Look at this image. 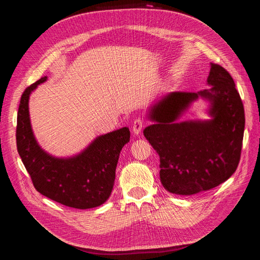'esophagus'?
Segmentation results:
<instances>
[{
  "instance_id": "34e87169",
  "label": "esophagus",
  "mask_w": 260,
  "mask_h": 260,
  "mask_svg": "<svg viewBox=\"0 0 260 260\" xmlns=\"http://www.w3.org/2000/svg\"><path fill=\"white\" fill-rule=\"evenodd\" d=\"M144 127V123H143V120L141 119V118H137V119L133 121V124H132V132L133 135L135 136H139L141 131H142Z\"/></svg>"
}]
</instances>
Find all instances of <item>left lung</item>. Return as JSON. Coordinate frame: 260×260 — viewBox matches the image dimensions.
<instances>
[{"instance_id":"1","label":"left lung","mask_w":260,"mask_h":260,"mask_svg":"<svg viewBox=\"0 0 260 260\" xmlns=\"http://www.w3.org/2000/svg\"><path fill=\"white\" fill-rule=\"evenodd\" d=\"M208 89L171 92L148 107L154 123L143 131L159 155L164 187L178 195L208 191L224 182L238 168L245 127L240 94L230 74L210 64ZM199 98L210 103L208 121L179 122Z\"/></svg>"}]
</instances>
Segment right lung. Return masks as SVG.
Listing matches in <instances>:
<instances>
[{"label": "right lung", "mask_w": 260, "mask_h": 260, "mask_svg": "<svg viewBox=\"0 0 260 260\" xmlns=\"http://www.w3.org/2000/svg\"><path fill=\"white\" fill-rule=\"evenodd\" d=\"M42 77L25 90L17 114V151L38 192L62 205L89 209L104 204L113 191L121 148L130 141L123 127L100 136L82 152L72 157H55L39 145L31 128L29 98Z\"/></svg>", "instance_id": "add662e5"}]
</instances>
